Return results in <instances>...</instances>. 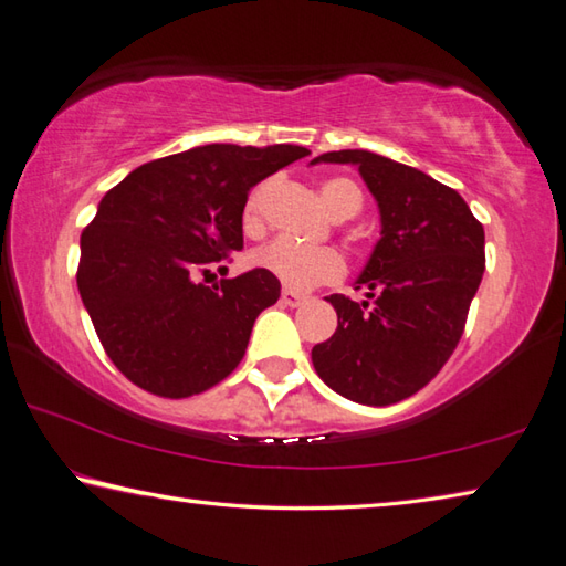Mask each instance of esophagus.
Listing matches in <instances>:
<instances>
[{"instance_id": "obj_1", "label": "esophagus", "mask_w": 566, "mask_h": 566, "mask_svg": "<svg viewBox=\"0 0 566 566\" xmlns=\"http://www.w3.org/2000/svg\"><path fill=\"white\" fill-rule=\"evenodd\" d=\"M282 302H284L286 306H302V304L306 302V296H304V294H296V292H292V290H284V292H282Z\"/></svg>"}]
</instances>
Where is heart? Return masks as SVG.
Masks as SVG:
<instances>
[{"mask_svg":"<svg viewBox=\"0 0 566 566\" xmlns=\"http://www.w3.org/2000/svg\"><path fill=\"white\" fill-rule=\"evenodd\" d=\"M322 198L326 208L336 218H354L361 210L364 195L358 185L348 178H332L322 182ZM256 212H260V190L244 205V222L254 224ZM252 264L256 270L272 274L280 280L286 290L306 292L318 284H328L342 280L346 272L344 256L334 248L324 244H302L292 238H276L270 244L252 254Z\"/></svg>","mask_w":566,"mask_h":566,"instance_id":"heart-1","label":"heart"}]
</instances>
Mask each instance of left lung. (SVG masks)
<instances>
[{
    "label": "left lung",
    "instance_id": "obj_1",
    "mask_svg": "<svg viewBox=\"0 0 566 566\" xmlns=\"http://www.w3.org/2000/svg\"><path fill=\"white\" fill-rule=\"evenodd\" d=\"M312 163H352L381 212V240L356 280L366 302L326 296L338 316L312 348L322 381L364 406H390L433 381L465 332L485 272V230L448 185L368 150Z\"/></svg>",
    "mask_w": 566,
    "mask_h": 566
}]
</instances>
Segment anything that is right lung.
I'll list each match as a JSON object with an SVG mask.
<instances>
[{
	"label": "right lung",
	"instance_id": "1",
	"mask_svg": "<svg viewBox=\"0 0 566 566\" xmlns=\"http://www.w3.org/2000/svg\"><path fill=\"white\" fill-rule=\"evenodd\" d=\"M310 150L210 143L146 163L111 188L81 232L78 294L118 371L148 394L188 398L242 361L254 318L280 300L262 270L202 284L242 250L256 182Z\"/></svg>",
	"mask_w": 566,
	"mask_h": 566
}]
</instances>
